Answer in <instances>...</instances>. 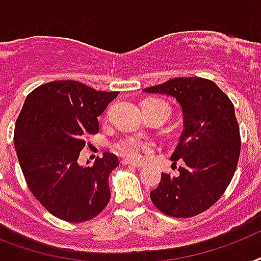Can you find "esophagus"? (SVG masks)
Returning <instances> with one entry per match:
<instances>
[{
	"instance_id": "34e87169",
	"label": "esophagus",
	"mask_w": 261,
	"mask_h": 261,
	"mask_svg": "<svg viewBox=\"0 0 261 261\" xmlns=\"http://www.w3.org/2000/svg\"><path fill=\"white\" fill-rule=\"evenodd\" d=\"M122 164H123V165H130V167L138 168V169H141V168L145 167V164L137 163V161H130V160H123Z\"/></svg>"
}]
</instances>
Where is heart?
I'll return each mask as SVG.
<instances>
[{"mask_svg": "<svg viewBox=\"0 0 261 261\" xmlns=\"http://www.w3.org/2000/svg\"><path fill=\"white\" fill-rule=\"evenodd\" d=\"M143 102H147V104H161V106H165L168 108V106L164 101H160V100H154V98H150V100H145ZM168 112H169V108H168ZM149 150V146L145 145V143L139 142V141H135V139H127V141H123L120 145L118 146V151L122 155L127 157V159L137 160L142 155L143 151Z\"/></svg>", "mask_w": 261, "mask_h": 261, "instance_id": "heart-1", "label": "heart"}]
</instances>
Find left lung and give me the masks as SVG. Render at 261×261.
Returning a JSON list of instances; mask_svg holds the SVG:
<instances>
[{
    "label": "left lung",
    "instance_id": "left-lung-1",
    "mask_svg": "<svg viewBox=\"0 0 261 261\" xmlns=\"http://www.w3.org/2000/svg\"><path fill=\"white\" fill-rule=\"evenodd\" d=\"M143 92L176 98L184 124L171 157L173 165L180 163L177 173L161 174L151 202L169 217H195L222 196L237 168L241 138L234 106L213 81L200 77L169 80Z\"/></svg>",
    "mask_w": 261,
    "mask_h": 261
}]
</instances>
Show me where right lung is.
I'll use <instances>...</instances> for the list:
<instances>
[{
	"instance_id": "add662e5",
	"label": "right lung",
	"mask_w": 261,
	"mask_h": 261,
	"mask_svg": "<svg viewBox=\"0 0 261 261\" xmlns=\"http://www.w3.org/2000/svg\"><path fill=\"white\" fill-rule=\"evenodd\" d=\"M116 96L70 80L47 83L27 96L14 127V149L31 192L59 219L85 222L110 202L108 177L118 157L102 153L85 167L77 160Z\"/></svg>"
}]
</instances>
